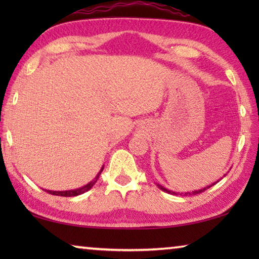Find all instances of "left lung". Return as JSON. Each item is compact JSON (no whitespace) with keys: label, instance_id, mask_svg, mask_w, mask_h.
Here are the masks:
<instances>
[{"label":"left lung","instance_id":"left-lung-1","mask_svg":"<svg viewBox=\"0 0 259 259\" xmlns=\"http://www.w3.org/2000/svg\"><path fill=\"white\" fill-rule=\"evenodd\" d=\"M226 176V174L224 175V177ZM216 183H218V181L216 182ZM216 183H212L211 185H209V186H207V187H203V188H201V190H196V191H193V192H186V193H178V192H174V191H170V190H168V188H165V187H163L162 185H160V184H156V186L160 188V190H162L163 192H165V193H169V194H174V195H177V194H181V195H195V194H199V193H202V192H204L205 190H208L209 187H211V186H213L214 184Z\"/></svg>","mask_w":259,"mask_h":259}]
</instances>
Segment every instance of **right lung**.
<instances>
[{
	"instance_id": "obj_1",
	"label": "right lung",
	"mask_w": 259,
	"mask_h": 259,
	"mask_svg": "<svg viewBox=\"0 0 259 259\" xmlns=\"http://www.w3.org/2000/svg\"><path fill=\"white\" fill-rule=\"evenodd\" d=\"M104 169V166H102V169H100V171L97 174V176L94 178V181H91L90 183H88L87 185L82 186L80 188H76V190H69V191H49V190H45L46 192L49 193V194L52 195H58V196H76V195H81L83 193H85L90 190V188H93V186L96 184V182L98 181L99 178V175L102 174Z\"/></svg>"
}]
</instances>
